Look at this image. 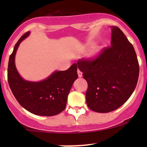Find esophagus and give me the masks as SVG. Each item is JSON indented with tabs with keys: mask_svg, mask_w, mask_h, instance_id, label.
Segmentation results:
<instances>
[{
	"mask_svg": "<svg viewBox=\"0 0 147 147\" xmlns=\"http://www.w3.org/2000/svg\"><path fill=\"white\" fill-rule=\"evenodd\" d=\"M78 77H79V78H81V77L82 76V72H81L80 69H78Z\"/></svg>",
	"mask_w": 147,
	"mask_h": 147,
	"instance_id": "esophagus-1",
	"label": "esophagus"
}]
</instances>
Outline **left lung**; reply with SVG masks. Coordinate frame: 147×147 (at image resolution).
<instances>
[{
  "mask_svg": "<svg viewBox=\"0 0 147 147\" xmlns=\"http://www.w3.org/2000/svg\"><path fill=\"white\" fill-rule=\"evenodd\" d=\"M111 45L92 59L77 63L88 84L86 101L88 107L107 113L128 100L137 86L139 65L134 47L117 26H112Z\"/></svg>",
  "mask_w": 147,
  "mask_h": 147,
  "instance_id": "left-lung-1",
  "label": "left lung"
}]
</instances>
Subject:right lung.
I'll use <instances>...</instances> for the list:
<instances>
[{"label": "right lung", "instance_id": "right-lung-1", "mask_svg": "<svg viewBox=\"0 0 147 147\" xmlns=\"http://www.w3.org/2000/svg\"><path fill=\"white\" fill-rule=\"evenodd\" d=\"M22 35L10 55L8 81L17 101L28 112L40 116H54L65 109L72 84L78 79V66L74 63L65 71H55L40 82H30L20 76L15 65V55L20 42L29 35Z\"/></svg>", "mask_w": 147, "mask_h": 147}]
</instances>
